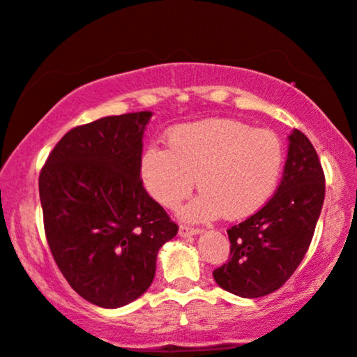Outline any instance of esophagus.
I'll list each match as a JSON object with an SVG mask.
<instances>
[{"label":"esophagus","mask_w":357,"mask_h":357,"mask_svg":"<svg viewBox=\"0 0 357 357\" xmlns=\"http://www.w3.org/2000/svg\"><path fill=\"white\" fill-rule=\"evenodd\" d=\"M201 231L197 227H188V226H179V236L181 238H188V236H196L199 234Z\"/></svg>","instance_id":"obj_1"}]
</instances>
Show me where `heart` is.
<instances>
[{"label": "heart", "instance_id": "heart-1", "mask_svg": "<svg viewBox=\"0 0 357 357\" xmlns=\"http://www.w3.org/2000/svg\"><path fill=\"white\" fill-rule=\"evenodd\" d=\"M282 166L274 132L252 130L236 119L213 118L174 126L167 149L149 146L139 173L146 191L165 208H176L192 191L201 195L183 208L188 221L229 220L256 213L273 195Z\"/></svg>", "mask_w": 357, "mask_h": 357}]
</instances>
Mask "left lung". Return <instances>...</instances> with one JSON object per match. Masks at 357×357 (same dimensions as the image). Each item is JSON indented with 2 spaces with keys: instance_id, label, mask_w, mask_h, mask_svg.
<instances>
[{
  "instance_id": "1",
  "label": "left lung",
  "mask_w": 357,
  "mask_h": 357,
  "mask_svg": "<svg viewBox=\"0 0 357 357\" xmlns=\"http://www.w3.org/2000/svg\"><path fill=\"white\" fill-rule=\"evenodd\" d=\"M287 160L276 195L227 229L231 259L214 269L218 286L241 298L271 294L306 255L324 203V173L314 146L299 130L287 136Z\"/></svg>"
}]
</instances>
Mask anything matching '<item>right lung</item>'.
Masks as SVG:
<instances>
[{"mask_svg":"<svg viewBox=\"0 0 357 357\" xmlns=\"http://www.w3.org/2000/svg\"><path fill=\"white\" fill-rule=\"evenodd\" d=\"M151 111L105 116L68 131L40 174L46 239L59 271L94 306L116 309L151 286L178 226L139 179Z\"/></svg>","mask_w":357,"mask_h":357,"instance_id":"right-lung-1","label":"right lung"}]
</instances>
